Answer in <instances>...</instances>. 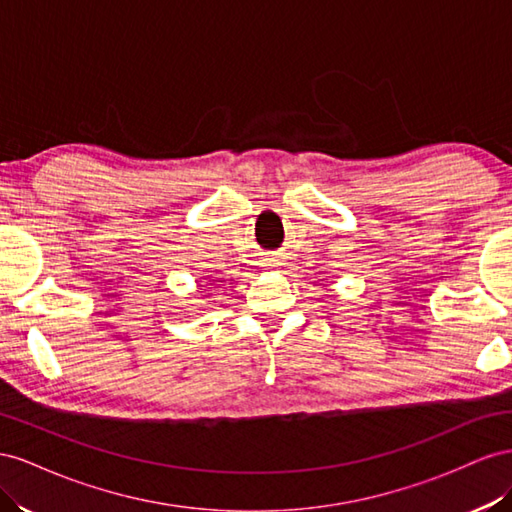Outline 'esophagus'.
<instances>
[{"mask_svg":"<svg viewBox=\"0 0 512 512\" xmlns=\"http://www.w3.org/2000/svg\"><path fill=\"white\" fill-rule=\"evenodd\" d=\"M272 261H276V259H272Z\"/></svg>","mask_w":512,"mask_h":512,"instance_id":"1","label":"esophagus"}]
</instances>
